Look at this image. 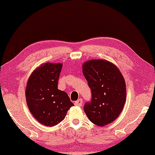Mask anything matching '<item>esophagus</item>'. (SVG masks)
Masks as SVG:
<instances>
[{
    "label": "esophagus",
    "instance_id": "1",
    "mask_svg": "<svg viewBox=\"0 0 155 155\" xmlns=\"http://www.w3.org/2000/svg\"><path fill=\"white\" fill-rule=\"evenodd\" d=\"M74 104H75V106H81V105H82V99L80 98L79 99L78 101H76L75 103H74Z\"/></svg>",
    "mask_w": 155,
    "mask_h": 155
}]
</instances>
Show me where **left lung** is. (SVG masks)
I'll return each instance as SVG.
<instances>
[{
	"label": "left lung",
	"instance_id": "left-lung-1",
	"mask_svg": "<svg viewBox=\"0 0 155 155\" xmlns=\"http://www.w3.org/2000/svg\"><path fill=\"white\" fill-rule=\"evenodd\" d=\"M83 74L91 90V100L84 111L93 124L106 125L114 122L126 101L125 81L120 70L106 60H93L83 65Z\"/></svg>",
	"mask_w": 155,
	"mask_h": 155
}]
</instances>
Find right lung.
Returning <instances> with one entry per match:
<instances>
[{"label":"right lung","mask_w":155,"mask_h":155,"mask_svg":"<svg viewBox=\"0 0 155 155\" xmlns=\"http://www.w3.org/2000/svg\"><path fill=\"white\" fill-rule=\"evenodd\" d=\"M63 65L47 63L32 73L27 84L25 97L33 117L44 125L59 124L74 104L66 92L58 90Z\"/></svg>","instance_id":"1"}]
</instances>
